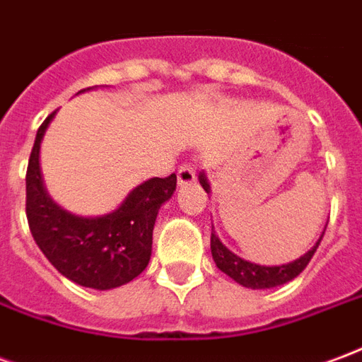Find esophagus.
I'll list each match as a JSON object with an SVG mask.
<instances>
[{"mask_svg": "<svg viewBox=\"0 0 362 362\" xmlns=\"http://www.w3.org/2000/svg\"><path fill=\"white\" fill-rule=\"evenodd\" d=\"M192 182H196V166L192 163H186L178 168V184L180 186H188Z\"/></svg>", "mask_w": 362, "mask_h": 362, "instance_id": "esophagus-1", "label": "esophagus"}]
</instances>
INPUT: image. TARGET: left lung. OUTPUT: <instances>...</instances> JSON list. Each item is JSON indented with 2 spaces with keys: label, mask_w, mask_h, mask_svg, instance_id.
<instances>
[{
  "label": "left lung",
  "mask_w": 362,
  "mask_h": 362,
  "mask_svg": "<svg viewBox=\"0 0 362 362\" xmlns=\"http://www.w3.org/2000/svg\"><path fill=\"white\" fill-rule=\"evenodd\" d=\"M199 184L204 186V189L209 194V182L205 178V174H199ZM326 233V228H324ZM324 233L320 235L318 243L312 246L310 250L306 252L304 256H300L295 262L291 264H285V266H258V264H252V262H246L240 256H236L235 252H230L221 243L219 236L215 235V230L211 227V254L215 264L219 267L221 272L227 273L228 277H233L236 283H240L243 287L248 288H272V287H279L283 283H288L293 281L296 275H300L303 269L308 266V262L314 256V252L322 243V236Z\"/></svg>",
  "instance_id": "left-lung-1"
}]
</instances>
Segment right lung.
Returning a JSON list of instances; mask_svg holds the SVG:
<instances>
[{
  "mask_svg": "<svg viewBox=\"0 0 362 362\" xmlns=\"http://www.w3.org/2000/svg\"><path fill=\"white\" fill-rule=\"evenodd\" d=\"M54 116L56 112L38 127L28 158V228L44 256L69 281L98 291L126 285L149 264L153 227L160 205L176 189V174L139 184L108 215H71L48 197L38 163L40 143Z\"/></svg>",
  "mask_w": 362,
  "mask_h": 362,
  "instance_id": "1",
  "label": "right lung"
}]
</instances>
